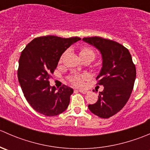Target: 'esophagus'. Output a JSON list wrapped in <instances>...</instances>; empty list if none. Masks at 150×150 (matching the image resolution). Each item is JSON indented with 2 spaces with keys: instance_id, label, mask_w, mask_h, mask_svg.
Returning a JSON list of instances; mask_svg holds the SVG:
<instances>
[{
  "instance_id": "1",
  "label": "esophagus",
  "mask_w": 150,
  "mask_h": 150,
  "mask_svg": "<svg viewBox=\"0 0 150 150\" xmlns=\"http://www.w3.org/2000/svg\"><path fill=\"white\" fill-rule=\"evenodd\" d=\"M78 91L80 92V93H83V94H86V93H87V91L86 90H78Z\"/></svg>"
}]
</instances>
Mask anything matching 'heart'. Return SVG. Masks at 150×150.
<instances>
[{"instance_id":"b5f03b06","label":"heart","mask_w":150,"mask_h":150,"mask_svg":"<svg viewBox=\"0 0 150 150\" xmlns=\"http://www.w3.org/2000/svg\"><path fill=\"white\" fill-rule=\"evenodd\" d=\"M80 56H81V58H83V57H89V58L92 59V60H93L96 57V53H95L94 50L92 48L85 46L81 48ZM86 78H87V75H85V74H83V75L74 74V75H70L68 79H69V82L73 86H77V87H83L84 85L83 81Z\"/></svg>"}]
</instances>
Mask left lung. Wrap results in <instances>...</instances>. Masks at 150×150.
I'll return each mask as SVG.
<instances>
[{"mask_svg": "<svg viewBox=\"0 0 150 150\" xmlns=\"http://www.w3.org/2000/svg\"><path fill=\"white\" fill-rule=\"evenodd\" d=\"M83 40L99 49L103 59L96 80L104 90L88 109L98 117L109 118L120 111L131 96L137 76L135 64L128 48L117 42L96 36Z\"/></svg>", "mask_w": 150, "mask_h": 150, "instance_id": "1", "label": "left lung"}]
</instances>
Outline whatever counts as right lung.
<instances>
[{"label":"right lung","mask_w":150,"mask_h":150,"mask_svg":"<svg viewBox=\"0 0 150 150\" xmlns=\"http://www.w3.org/2000/svg\"><path fill=\"white\" fill-rule=\"evenodd\" d=\"M81 38L54 35L35 38L21 53L17 76L24 96L32 107L46 116L65 111L73 89L62 85L58 90L51 87L49 79L62 54Z\"/></svg>","instance_id":"1"}]
</instances>
